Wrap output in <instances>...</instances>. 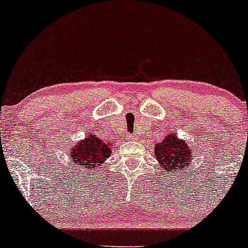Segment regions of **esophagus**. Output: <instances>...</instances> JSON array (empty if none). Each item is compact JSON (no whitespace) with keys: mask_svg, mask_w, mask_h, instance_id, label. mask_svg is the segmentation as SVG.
Listing matches in <instances>:
<instances>
[{"mask_svg":"<svg viewBox=\"0 0 248 248\" xmlns=\"http://www.w3.org/2000/svg\"><path fill=\"white\" fill-rule=\"evenodd\" d=\"M128 139H129V140H134V139H135V136H134V135H128Z\"/></svg>","mask_w":248,"mask_h":248,"instance_id":"34e87169","label":"esophagus"}]
</instances>
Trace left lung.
<instances>
[{"mask_svg":"<svg viewBox=\"0 0 248 248\" xmlns=\"http://www.w3.org/2000/svg\"><path fill=\"white\" fill-rule=\"evenodd\" d=\"M155 157L163 166L166 172L177 171L183 173L186 167L192 161V149L184 140H179L175 133H169L162 142L154 147Z\"/></svg>","mask_w":248,"mask_h":248,"instance_id":"8db88e82","label":"left lung"}]
</instances>
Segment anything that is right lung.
<instances>
[{
	"mask_svg": "<svg viewBox=\"0 0 248 248\" xmlns=\"http://www.w3.org/2000/svg\"><path fill=\"white\" fill-rule=\"evenodd\" d=\"M112 154V144L104 142L94 133L71 148V160L76 166L91 170L101 166Z\"/></svg>",
	"mask_w": 248,
	"mask_h": 248,
	"instance_id": "add662e5",
	"label": "right lung"
}]
</instances>
